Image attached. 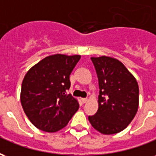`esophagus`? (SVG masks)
Listing matches in <instances>:
<instances>
[{
    "label": "esophagus",
    "instance_id": "1",
    "mask_svg": "<svg viewBox=\"0 0 156 156\" xmlns=\"http://www.w3.org/2000/svg\"><path fill=\"white\" fill-rule=\"evenodd\" d=\"M82 102H83V103H87V102H88V98H82Z\"/></svg>",
    "mask_w": 156,
    "mask_h": 156
}]
</instances>
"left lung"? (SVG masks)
Instances as JSON below:
<instances>
[{
	"mask_svg": "<svg viewBox=\"0 0 156 156\" xmlns=\"http://www.w3.org/2000/svg\"><path fill=\"white\" fill-rule=\"evenodd\" d=\"M99 86L98 109L88 120L104 134H117L133 120L139 107L136 79L120 61L107 56L92 57Z\"/></svg>",
	"mask_w": 156,
	"mask_h": 156,
	"instance_id": "8db88e82",
	"label": "left lung"
}]
</instances>
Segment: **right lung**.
Here are the masks:
<instances>
[{
  "instance_id": "add662e5",
  "label": "right lung",
  "mask_w": 156,
  "mask_h": 156,
  "mask_svg": "<svg viewBox=\"0 0 156 156\" xmlns=\"http://www.w3.org/2000/svg\"><path fill=\"white\" fill-rule=\"evenodd\" d=\"M80 55L48 56L30 68L23 78L21 103L29 120L39 129L56 132L64 128L79 105L67 90L69 76Z\"/></svg>"
}]
</instances>
